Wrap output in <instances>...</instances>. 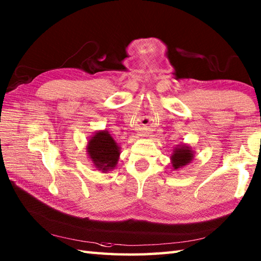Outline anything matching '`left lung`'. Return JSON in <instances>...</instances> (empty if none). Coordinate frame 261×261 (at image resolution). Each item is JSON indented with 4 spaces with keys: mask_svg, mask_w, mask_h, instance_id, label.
<instances>
[{
    "mask_svg": "<svg viewBox=\"0 0 261 261\" xmlns=\"http://www.w3.org/2000/svg\"><path fill=\"white\" fill-rule=\"evenodd\" d=\"M193 159L194 150L192 147L186 145V143H180L174 148L173 152L170 154L171 167H173V170H178L192 163Z\"/></svg>",
    "mask_w": 261,
    "mask_h": 261,
    "instance_id": "1",
    "label": "left lung"
}]
</instances>
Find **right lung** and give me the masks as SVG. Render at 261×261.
I'll use <instances>...</instances> for the list:
<instances>
[{"label":"right lung","mask_w":261,"mask_h":261,"mask_svg":"<svg viewBox=\"0 0 261 261\" xmlns=\"http://www.w3.org/2000/svg\"><path fill=\"white\" fill-rule=\"evenodd\" d=\"M120 149L108 130H99L88 139L86 152L94 167L103 173H108L118 165Z\"/></svg>","instance_id":"1"}]
</instances>
